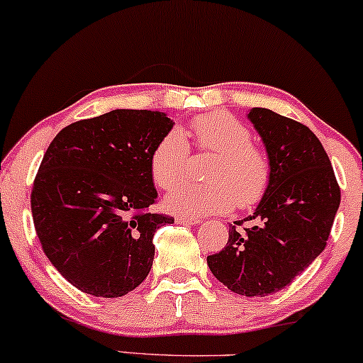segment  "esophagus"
Instances as JSON below:
<instances>
[{
	"label": "esophagus",
	"instance_id": "esophagus-1",
	"mask_svg": "<svg viewBox=\"0 0 363 363\" xmlns=\"http://www.w3.org/2000/svg\"><path fill=\"white\" fill-rule=\"evenodd\" d=\"M176 223L186 224V226H196V224H199L201 221L197 218H189V216H177Z\"/></svg>",
	"mask_w": 363,
	"mask_h": 363
}]
</instances>
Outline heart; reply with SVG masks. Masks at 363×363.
Instances as JSON below:
<instances>
[{"label":"heart","mask_w":363,"mask_h":363,"mask_svg":"<svg viewBox=\"0 0 363 363\" xmlns=\"http://www.w3.org/2000/svg\"><path fill=\"white\" fill-rule=\"evenodd\" d=\"M197 147L218 154L209 169L213 184H179L166 194L171 213L189 216L221 214L235 206L250 208L258 203L272 177L269 160L255 147L250 128L228 112H211L192 121ZM189 166V142L184 132L172 128L160 137L149 159L154 184L169 189L184 179Z\"/></svg>","instance_id":"b5f03b06"}]
</instances>
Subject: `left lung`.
<instances>
[{
  "label": "left lung",
  "instance_id": "1",
  "mask_svg": "<svg viewBox=\"0 0 363 363\" xmlns=\"http://www.w3.org/2000/svg\"><path fill=\"white\" fill-rule=\"evenodd\" d=\"M247 121L263 140L272 177L250 228L229 226L223 251L208 256L211 273L229 290L266 296L288 286L327 246L340 187L322 142L303 123L255 107Z\"/></svg>",
  "mask_w": 363,
  "mask_h": 363
}]
</instances>
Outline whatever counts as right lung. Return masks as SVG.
<instances>
[{
  "instance_id": "right-lung-1",
  "label": "right lung",
  "mask_w": 363,
  "mask_h": 363,
  "mask_svg": "<svg viewBox=\"0 0 363 363\" xmlns=\"http://www.w3.org/2000/svg\"><path fill=\"white\" fill-rule=\"evenodd\" d=\"M174 121L117 108L62 128L41 160L31 213L57 272L94 296L135 290L152 268V238L174 218L147 213L157 199L149 159Z\"/></svg>"
}]
</instances>
